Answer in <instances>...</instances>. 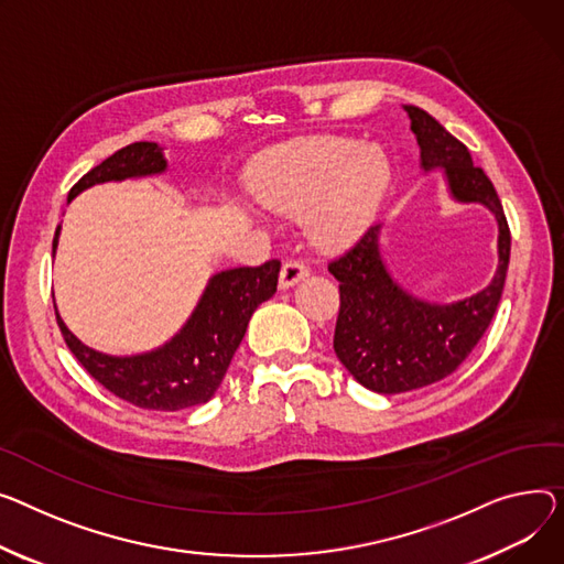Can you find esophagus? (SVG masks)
<instances>
[{
  "label": "esophagus",
  "instance_id": "34e87169",
  "mask_svg": "<svg viewBox=\"0 0 564 564\" xmlns=\"http://www.w3.org/2000/svg\"><path fill=\"white\" fill-rule=\"evenodd\" d=\"M308 276V265L302 260H285L283 268H281V274H279V285L285 290V288H292L294 283H299L302 279Z\"/></svg>",
  "mask_w": 564,
  "mask_h": 564
}]
</instances>
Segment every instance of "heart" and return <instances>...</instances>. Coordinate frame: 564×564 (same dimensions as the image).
<instances>
[{"mask_svg":"<svg viewBox=\"0 0 564 564\" xmlns=\"http://www.w3.org/2000/svg\"><path fill=\"white\" fill-rule=\"evenodd\" d=\"M390 181V167L377 149L351 138L299 142L260 170L253 193L279 215H304L319 247L354 240L377 213Z\"/></svg>","mask_w":564,"mask_h":564,"instance_id":"heart-1","label":"heart"}]
</instances>
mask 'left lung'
<instances>
[{"label": "left lung", "mask_w": 564, "mask_h": 564, "mask_svg": "<svg viewBox=\"0 0 564 564\" xmlns=\"http://www.w3.org/2000/svg\"><path fill=\"white\" fill-rule=\"evenodd\" d=\"M422 149V167H442L452 197L482 204L499 224V268L492 283L456 304H429L405 292L388 272L373 224L328 272L340 281V313L333 349L351 377L379 394L410 392L454 373L490 326L510 262V229L492 181L469 149L417 106H403Z\"/></svg>", "instance_id": "left-lung-1"}]
</instances>
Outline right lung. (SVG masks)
<instances>
[{"label":"right lung","instance_id":"right-lung-1","mask_svg":"<svg viewBox=\"0 0 564 564\" xmlns=\"http://www.w3.org/2000/svg\"><path fill=\"white\" fill-rule=\"evenodd\" d=\"M165 167L167 161L156 142L127 144L74 183L67 202L95 183L161 174ZM58 234L61 227L54 236V251ZM279 270L281 260L274 258L258 268L215 274L185 326L161 349L140 356L120 358L95 351L63 324L58 311L56 322L69 351L110 394L144 410L174 412L206 403L217 392L253 311L276 292Z\"/></svg>","mask_w":564,"mask_h":564}]
</instances>
